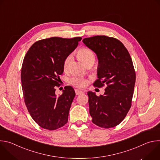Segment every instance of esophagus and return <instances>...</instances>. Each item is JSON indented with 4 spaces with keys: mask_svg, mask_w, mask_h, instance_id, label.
Listing matches in <instances>:
<instances>
[{
    "mask_svg": "<svg viewBox=\"0 0 160 160\" xmlns=\"http://www.w3.org/2000/svg\"><path fill=\"white\" fill-rule=\"evenodd\" d=\"M75 91L76 95H80V94H83V92H82V91H81V90H78V89H76Z\"/></svg>",
    "mask_w": 160,
    "mask_h": 160,
    "instance_id": "esophagus-1",
    "label": "esophagus"
}]
</instances>
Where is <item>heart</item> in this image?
<instances>
[{"mask_svg": "<svg viewBox=\"0 0 160 160\" xmlns=\"http://www.w3.org/2000/svg\"><path fill=\"white\" fill-rule=\"evenodd\" d=\"M77 54L78 58L85 64H87V62L91 61H94L95 59V56L94 52L90 49L86 48L80 49L77 51ZM72 60L73 56L72 54L68 55L64 59L63 61V68L64 70H67L68 69V68H69ZM71 83L75 87L78 88H82L86 85V82L84 80L78 77L72 78L71 80Z\"/></svg>", "mask_w": 160, "mask_h": 160, "instance_id": "b5f03b06", "label": "heart"}]
</instances>
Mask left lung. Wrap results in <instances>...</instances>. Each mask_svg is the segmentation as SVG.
Listing matches in <instances>:
<instances>
[{
    "instance_id": "8db88e82",
    "label": "left lung",
    "mask_w": 160,
    "mask_h": 160,
    "mask_svg": "<svg viewBox=\"0 0 160 160\" xmlns=\"http://www.w3.org/2000/svg\"><path fill=\"white\" fill-rule=\"evenodd\" d=\"M83 42L98 58V79L94 86L106 85L103 95L87 93L92 122L102 128L114 127L123 121L131 107L135 82L132 60L115 38L97 35L83 38Z\"/></svg>"
}]
</instances>
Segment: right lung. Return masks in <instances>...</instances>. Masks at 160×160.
Returning a JSON list of instances; mask_svg holds the SVG:
<instances>
[{
    "instance_id": "1",
    "label": "right lung",
    "mask_w": 160,
    "mask_h": 160,
    "mask_svg": "<svg viewBox=\"0 0 160 160\" xmlns=\"http://www.w3.org/2000/svg\"><path fill=\"white\" fill-rule=\"evenodd\" d=\"M82 37H51L35 42L27 52L21 68L24 101L33 120L49 130L63 127L75 96L73 87L66 86L57 96L64 71L63 61L77 47Z\"/></svg>"
}]
</instances>
